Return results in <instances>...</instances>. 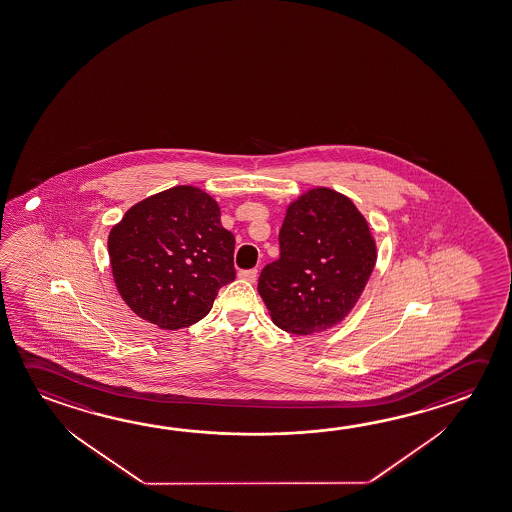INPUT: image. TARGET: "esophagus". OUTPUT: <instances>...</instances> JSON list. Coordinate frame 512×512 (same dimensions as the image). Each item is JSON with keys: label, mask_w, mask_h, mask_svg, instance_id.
Masks as SVG:
<instances>
[{"label": "esophagus", "mask_w": 512, "mask_h": 512, "mask_svg": "<svg viewBox=\"0 0 512 512\" xmlns=\"http://www.w3.org/2000/svg\"><path fill=\"white\" fill-rule=\"evenodd\" d=\"M259 271L257 269H246V271H239V278H243L246 282H255L257 280Z\"/></svg>", "instance_id": "obj_1"}]
</instances>
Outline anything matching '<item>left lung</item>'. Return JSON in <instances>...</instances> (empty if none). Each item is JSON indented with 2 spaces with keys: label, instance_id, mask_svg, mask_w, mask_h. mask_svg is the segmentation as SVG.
Here are the masks:
<instances>
[{
  "label": "left lung",
  "instance_id": "left-lung-1",
  "mask_svg": "<svg viewBox=\"0 0 512 512\" xmlns=\"http://www.w3.org/2000/svg\"><path fill=\"white\" fill-rule=\"evenodd\" d=\"M278 243L280 259L262 269L257 286L273 323L305 336L343 322L377 259L356 205L336 190L309 189L287 205Z\"/></svg>",
  "mask_w": 512,
  "mask_h": 512
}]
</instances>
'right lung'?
Masks as SVG:
<instances>
[{
  "label": "right lung",
  "instance_id": "1",
  "mask_svg": "<svg viewBox=\"0 0 512 512\" xmlns=\"http://www.w3.org/2000/svg\"><path fill=\"white\" fill-rule=\"evenodd\" d=\"M235 239L205 190L180 185L142 199L108 237L111 273L133 313L174 331L205 318L235 278Z\"/></svg>",
  "mask_w": 512,
  "mask_h": 512
}]
</instances>
